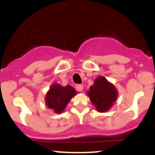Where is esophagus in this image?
Here are the masks:
<instances>
[{
  "label": "esophagus",
  "instance_id": "34e87169",
  "mask_svg": "<svg viewBox=\"0 0 155 155\" xmlns=\"http://www.w3.org/2000/svg\"><path fill=\"white\" fill-rule=\"evenodd\" d=\"M76 89L78 91H82V89H83V85L82 84H78V85H76Z\"/></svg>",
  "mask_w": 155,
  "mask_h": 155
}]
</instances>
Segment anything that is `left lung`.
Segmentation results:
<instances>
[{"mask_svg": "<svg viewBox=\"0 0 155 155\" xmlns=\"http://www.w3.org/2000/svg\"><path fill=\"white\" fill-rule=\"evenodd\" d=\"M87 95L97 110L104 112L109 110L116 101L117 91L105 78L99 76L95 79L94 85L90 87Z\"/></svg>", "mask_w": 155, "mask_h": 155, "instance_id": "1", "label": "left lung"}]
</instances>
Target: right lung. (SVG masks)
Segmentation results:
<instances>
[{"instance_id": "1", "label": "right lung", "mask_w": 155, "mask_h": 155, "mask_svg": "<svg viewBox=\"0 0 155 155\" xmlns=\"http://www.w3.org/2000/svg\"><path fill=\"white\" fill-rule=\"evenodd\" d=\"M75 94H76V91L70 85L62 87L58 84H54L46 94V105L56 113H61Z\"/></svg>"}]
</instances>
